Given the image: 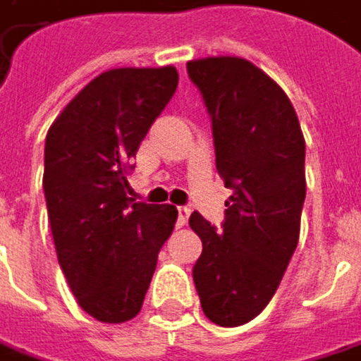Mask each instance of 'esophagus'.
I'll return each instance as SVG.
<instances>
[{"mask_svg": "<svg viewBox=\"0 0 361 361\" xmlns=\"http://www.w3.org/2000/svg\"><path fill=\"white\" fill-rule=\"evenodd\" d=\"M190 216V209L188 207H178V227H183L188 223Z\"/></svg>", "mask_w": 361, "mask_h": 361, "instance_id": "34e87169", "label": "esophagus"}]
</instances>
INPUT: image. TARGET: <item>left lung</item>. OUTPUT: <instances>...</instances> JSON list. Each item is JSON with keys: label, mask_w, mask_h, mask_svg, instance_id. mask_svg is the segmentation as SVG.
<instances>
[{"label": "left lung", "mask_w": 361, "mask_h": 361, "mask_svg": "<svg viewBox=\"0 0 361 361\" xmlns=\"http://www.w3.org/2000/svg\"><path fill=\"white\" fill-rule=\"evenodd\" d=\"M188 74L213 117L216 171L233 190L223 231L190 216L202 240L194 283L211 322L240 326L273 300L300 242L306 140L285 90L252 61L202 57Z\"/></svg>", "instance_id": "obj_1"}]
</instances>
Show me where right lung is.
<instances>
[{
  "label": "right lung",
  "instance_id": "1",
  "mask_svg": "<svg viewBox=\"0 0 361 361\" xmlns=\"http://www.w3.org/2000/svg\"><path fill=\"white\" fill-rule=\"evenodd\" d=\"M178 70L115 68L55 117L43 188L59 267L99 322L132 320L145 302L178 209L128 198L130 161L178 88Z\"/></svg>",
  "mask_w": 361,
  "mask_h": 361
}]
</instances>
